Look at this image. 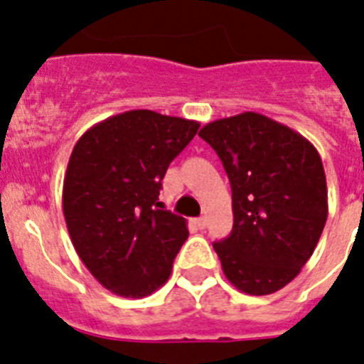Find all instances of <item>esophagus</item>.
<instances>
[{
  "mask_svg": "<svg viewBox=\"0 0 364 364\" xmlns=\"http://www.w3.org/2000/svg\"><path fill=\"white\" fill-rule=\"evenodd\" d=\"M193 222H195V226H197L198 230H204V228H205V224H208V220H205L204 217H200V218H195V220H193Z\"/></svg>",
  "mask_w": 364,
  "mask_h": 364,
  "instance_id": "esophagus-1",
  "label": "esophagus"
}]
</instances>
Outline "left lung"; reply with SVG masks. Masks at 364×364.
<instances>
[{
	"instance_id": "left-lung-1",
	"label": "left lung",
	"mask_w": 364,
	"mask_h": 364,
	"mask_svg": "<svg viewBox=\"0 0 364 364\" xmlns=\"http://www.w3.org/2000/svg\"><path fill=\"white\" fill-rule=\"evenodd\" d=\"M217 151L231 184L233 230L213 242L228 281L269 295L294 281L328 217L323 162L314 146L259 112H240L198 133Z\"/></svg>"
}]
</instances>
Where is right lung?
<instances>
[{
  "mask_svg": "<svg viewBox=\"0 0 364 364\" xmlns=\"http://www.w3.org/2000/svg\"><path fill=\"white\" fill-rule=\"evenodd\" d=\"M200 124L136 109L82 134L63 180V215L92 277L120 297H147L169 279L188 239L182 217L159 210L169 164Z\"/></svg>",
  "mask_w": 364,
  "mask_h": 364,
  "instance_id": "1",
  "label": "right lung"
}]
</instances>
